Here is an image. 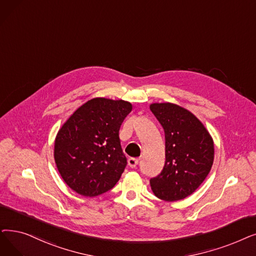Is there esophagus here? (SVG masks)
Wrapping results in <instances>:
<instances>
[{
	"instance_id": "esophagus-1",
	"label": "esophagus",
	"mask_w": 256,
	"mask_h": 256,
	"mask_svg": "<svg viewBox=\"0 0 256 256\" xmlns=\"http://www.w3.org/2000/svg\"><path fill=\"white\" fill-rule=\"evenodd\" d=\"M138 162H139V159H138V158H128V165H130V168H136Z\"/></svg>"
}]
</instances>
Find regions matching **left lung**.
I'll use <instances>...</instances> for the list:
<instances>
[{
	"mask_svg": "<svg viewBox=\"0 0 256 256\" xmlns=\"http://www.w3.org/2000/svg\"><path fill=\"white\" fill-rule=\"evenodd\" d=\"M165 134V164L150 183L154 196L168 202L196 192L214 159V140L203 124L186 108L170 102L152 104Z\"/></svg>",
	"mask_w": 256,
	"mask_h": 256,
	"instance_id": "obj_1",
	"label": "left lung"
}]
</instances>
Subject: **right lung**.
Segmentation results:
<instances>
[{"label":"right lung","instance_id":"add662e5","mask_svg":"<svg viewBox=\"0 0 256 256\" xmlns=\"http://www.w3.org/2000/svg\"><path fill=\"white\" fill-rule=\"evenodd\" d=\"M130 110L128 102L93 98L77 108L58 130L55 163L75 192L96 196L118 182L128 164L119 130Z\"/></svg>","mask_w":256,"mask_h":256}]
</instances>
